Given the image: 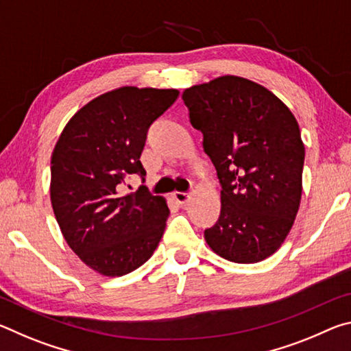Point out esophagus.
I'll return each mask as SVG.
<instances>
[{"mask_svg": "<svg viewBox=\"0 0 351 351\" xmlns=\"http://www.w3.org/2000/svg\"><path fill=\"white\" fill-rule=\"evenodd\" d=\"M173 199H175L176 203L180 204V206H184V204H186L187 201L190 199V195L186 193V192H175V193H173Z\"/></svg>", "mask_w": 351, "mask_h": 351, "instance_id": "obj_1", "label": "esophagus"}]
</instances>
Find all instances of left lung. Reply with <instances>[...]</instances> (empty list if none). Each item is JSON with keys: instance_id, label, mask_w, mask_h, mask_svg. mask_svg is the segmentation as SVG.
Here are the masks:
<instances>
[{"instance_id": "obj_1", "label": "left lung", "mask_w": 351, "mask_h": 351, "mask_svg": "<svg viewBox=\"0 0 351 351\" xmlns=\"http://www.w3.org/2000/svg\"><path fill=\"white\" fill-rule=\"evenodd\" d=\"M182 100L221 184V212L204 230L207 245L235 263L265 260L282 246L300 206L299 123L269 90L237 75L190 86Z\"/></svg>"}]
</instances>
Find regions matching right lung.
Here are the masks:
<instances>
[{
    "instance_id": "1",
    "label": "right lung",
    "mask_w": 351,
    "mask_h": 351,
    "mask_svg": "<svg viewBox=\"0 0 351 351\" xmlns=\"http://www.w3.org/2000/svg\"><path fill=\"white\" fill-rule=\"evenodd\" d=\"M180 96L178 90L122 86L93 99L69 119L51 158V203L69 247L99 274L121 277L152 257L169 207L127 178L144 181L147 132Z\"/></svg>"
}]
</instances>
